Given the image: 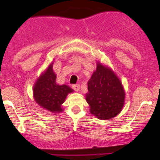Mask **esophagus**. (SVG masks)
<instances>
[{"label": "esophagus", "mask_w": 160, "mask_h": 160, "mask_svg": "<svg viewBox=\"0 0 160 160\" xmlns=\"http://www.w3.org/2000/svg\"><path fill=\"white\" fill-rule=\"evenodd\" d=\"M72 88L74 90H75V91H78V90H80V86L79 84H76V85H73Z\"/></svg>", "instance_id": "obj_1"}]
</instances>
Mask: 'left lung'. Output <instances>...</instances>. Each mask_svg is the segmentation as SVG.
Returning <instances> with one entry per match:
<instances>
[{
    "mask_svg": "<svg viewBox=\"0 0 160 160\" xmlns=\"http://www.w3.org/2000/svg\"><path fill=\"white\" fill-rule=\"evenodd\" d=\"M86 101L90 106V113L99 119L115 117L124 104L125 92L113 71L101 64H97L96 70L88 82Z\"/></svg>",
    "mask_w": 160,
    "mask_h": 160,
    "instance_id": "obj_1",
    "label": "left lung"
}]
</instances>
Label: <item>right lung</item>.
Instances as JSON below:
<instances>
[{
    "mask_svg": "<svg viewBox=\"0 0 160 160\" xmlns=\"http://www.w3.org/2000/svg\"><path fill=\"white\" fill-rule=\"evenodd\" d=\"M56 75L52 70V64L36 82L33 92L37 103L43 108L51 112H61V105L67 95L73 90L66 85L56 83Z\"/></svg>",
    "mask_w": 160,
    "mask_h": 160,
    "instance_id": "right-lung-1",
    "label": "right lung"
}]
</instances>
